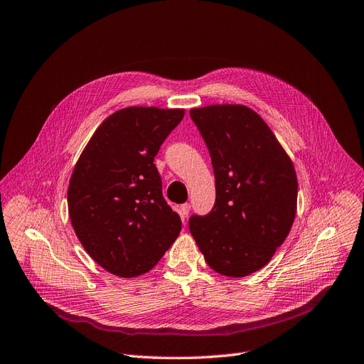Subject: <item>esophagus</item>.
Segmentation results:
<instances>
[{"instance_id":"34e87169","label":"esophagus","mask_w":364,"mask_h":364,"mask_svg":"<svg viewBox=\"0 0 364 364\" xmlns=\"http://www.w3.org/2000/svg\"><path fill=\"white\" fill-rule=\"evenodd\" d=\"M188 213H191V203H183L180 207V215L183 220L188 217Z\"/></svg>"}]
</instances>
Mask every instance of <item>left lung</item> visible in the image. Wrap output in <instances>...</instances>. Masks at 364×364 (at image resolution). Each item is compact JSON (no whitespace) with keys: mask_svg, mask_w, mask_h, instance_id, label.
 Segmentation results:
<instances>
[{"mask_svg":"<svg viewBox=\"0 0 364 364\" xmlns=\"http://www.w3.org/2000/svg\"><path fill=\"white\" fill-rule=\"evenodd\" d=\"M211 156L215 203L192 215L188 229L215 272H256L286 241L297 207L293 162L269 126L251 108L221 104L192 108Z\"/></svg>","mask_w":364,"mask_h":364,"instance_id":"obj_1","label":"left lung"}]
</instances>
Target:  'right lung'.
<instances>
[{
	"mask_svg": "<svg viewBox=\"0 0 364 364\" xmlns=\"http://www.w3.org/2000/svg\"><path fill=\"white\" fill-rule=\"evenodd\" d=\"M183 117L181 108H122L100 124L78 157L68 186L71 225L109 274L149 272L177 240L181 220L164 199L153 162Z\"/></svg>",
	"mask_w": 364,
	"mask_h": 364,
	"instance_id": "right-lung-1",
	"label": "right lung"
}]
</instances>
